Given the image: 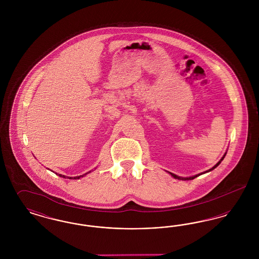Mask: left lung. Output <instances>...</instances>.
Wrapping results in <instances>:
<instances>
[{
  "instance_id": "8db88e82",
  "label": "left lung",
  "mask_w": 259,
  "mask_h": 259,
  "mask_svg": "<svg viewBox=\"0 0 259 259\" xmlns=\"http://www.w3.org/2000/svg\"><path fill=\"white\" fill-rule=\"evenodd\" d=\"M226 153H227V151L223 154V156L222 157V159L219 161L212 168H210L209 169L208 171H206V172H201V174H198V175H195V176H192V177H187V178H184V177H179V176H177V175H175V174H172V172H169L171 176H172V178H175V179H177V180H181V181H190V180H193V179H195V178H197L198 176H200V175H203V174H206V172H210V171H212L214 168H217L221 163H222V161L224 159V157H225V155H226Z\"/></svg>"
}]
</instances>
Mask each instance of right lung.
Here are the masks:
<instances>
[{
  "label": "right lung",
  "instance_id": "1",
  "mask_svg": "<svg viewBox=\"0 0 259 259\" xmlns=\"http://www.w3.org/2000/svg\"><path fill=\"white\" fill-rule=\"evenodd\" d=\"M89 172H91V171L85 172V174H83V175L77 176V177H67V176H65V175H61V174H56V175H57V176H59V177H61V178H64V179H69V180H78V179H80V178H82V177L87 176V174H89Z\"/></svg>",
  "mask_w": 259,
  "mask_h": 259
}]
</instances>
